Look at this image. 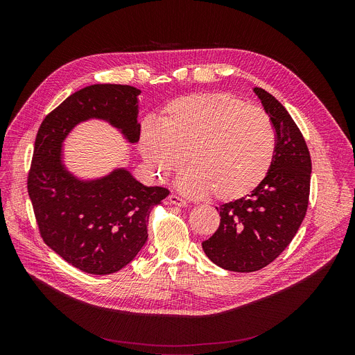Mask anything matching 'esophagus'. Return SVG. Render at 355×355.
Listing matches in <instances>:
<instances>
[{
    "instance_id": "34e87169",
    "label": "esophagus",
    "mask_w": 355,
    "mask_h": 355,
    "mask_svg": "<svg viewBox=\"0 0 355 355\" xmlns=\"http://www.w3.org/2000/svg\"><path fill=\"white\" fill-rule=\"evenodd\" d=\"M168 200H170V204L177 205V207H187V204H188V202L184 198H181V196L175 195V193H170L168 195Z\"/></svg>"
}]
</instances>
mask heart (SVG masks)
I'll return each instance as SVG.
<instances>
[{"label": "heart", "instance_id": "obj_1", "mask_svg": "<svg viewBox=\"0 0 355 355\" xmlns=\"http://www.w3.org/2000/svg\"><path fill=\"white\" fill-rule=\"evenodd\" d=\"M277 136L270 116L256 105L220 91L177 96L164 107L159 123L140 128L144 160L162 181L189 167L178 181L192 198L214 192L234 200L257 189L270 173Z\"/></svg>", "mask_w": 355, "mask_h": 355}]
</instances>
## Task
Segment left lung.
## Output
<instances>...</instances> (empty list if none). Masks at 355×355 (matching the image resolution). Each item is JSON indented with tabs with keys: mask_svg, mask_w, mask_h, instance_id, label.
I'll use <instances>...</instances> for the list:
<instances>
[{
	"mask_svg": "<svg viewBox=\"0 0 355 355\" xmlns=\"http://www.w3.org/2000/svg\"><path fill=\"white\" fill-rule=\"evenodd\" d=\"M254 92L277 136L268 175L250 195L220 205L218 230L204 243L216 266L234 272L259 271L272 263L295 237L306 215L312 160L302 132L270 92Z\"/></svg>",
	"mask_w": 355,
	"mask_h": 355,
	"instance_id": "left-lung-1",
	"label": "left lung"
}]
</instances>
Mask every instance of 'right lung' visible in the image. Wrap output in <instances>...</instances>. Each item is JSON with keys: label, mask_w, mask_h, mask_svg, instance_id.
<instances>
[{"label": "right lung", "mask_w": 355, "mask_h": 355, "mask_svg": "<svg viewBox=\"0 0 355 355\" xmlns=\"http://www.w3.org/2000/svg\"><path fill=\"white\" fill-rule=\"evenodd\" d=\"M139 94L130 85H88L47 114L36 135L28 193L40 237L63 260L88 274L116 272L136 257L147 240L151 208L170 191L146 187L126 170L78 181L63 168L62 141L89 118L107 119L129 141H139Z\"/></svg>", "instance_id": "1"}]
</instances>
